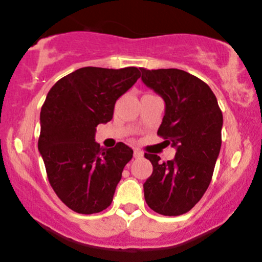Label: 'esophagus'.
I'll use <instances>...</instances> for the list:
<instances>
[{
	"mask_svg": "<svg viewBox=\"0 0 262 262\" xmlns=\"http://www.w3.org/2000/svg\"><path fill=\"white\" fill-rule=\"evenodd\" d=\"M133 156H134V158H142L143 152H142V150H139V149H134Z\"/></svg>",
	"mask_w": 262,
	"mask_h": 262,
	"instance_id": "esophagus-1",
	"label": "esophagus"
}]
</instances>
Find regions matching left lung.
Listing matches in <instances>:
<instances>
[{"instance_id":"8db88e82","label":"left lung","mask_w":262,"mask_h":262,"mask_svg":"<svg viewBox=\"0 0 262 262\" xmlns=\"http://www.w3.org/2000/svg\"><path fill=\"white\" fill-rule=\"evenodd\" d=\"M140 71L143 82L166 103L157 134L177 150L167 162L157 154H144L153 166L143 184L145 202L157 213L180 216L192 210L210 186L221 149L224 117L211 88L197 76L180 69Z\"/></svg>"}]
</instances>
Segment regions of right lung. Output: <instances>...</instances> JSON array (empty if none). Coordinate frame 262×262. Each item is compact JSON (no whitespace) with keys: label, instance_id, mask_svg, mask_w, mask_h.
Segmentation results:
<instances>
[{"label":"right lung","instance_id":"obj_1","mask_svg":"<svg viewBox=\"0 0 262 262\" xmlns=\"http://www.w3.org/2000/svg\"><path fill=\"white\" fill-rule=\"evenodd\" d=\"M140 78L138 68L86 66L60 79L40 113L38 150L49 182L70 210L82 214L109 207L133 149L95 142L98 124L108 123L115 101Z\"/></svg>","mask_w":262,"mask_h":262}]
</instances>
